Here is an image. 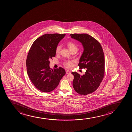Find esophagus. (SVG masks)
<instances>
[{
	"label": "esophagus",
	"mask_w": 132,
	"mask_h": 132,
	"mask_svg": "<svg viewBox=\"0 0 132 132\" xmlns=\"http://www.w3.org/2000/svg\"><path fill=\"white\" fill-rule=\"evenodd\" d=\"M70 73H71V71H70L69 70H66V74H70Z\"/></svg>",
	"instance_id": "34e87169"
}]
</instances>
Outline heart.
Wrapping results in <instances>:
<instances>
[{
	"mask_svg": "<svg viewBox=\"0 0 132 132\" xmlns=\"http://www.w3.org/2000/svg\"><path fill=\"white\" fill-rule=\"evenodd\" d=\"M67 46L72 52H77L79 50V48L74 43L69 41L67 43ZM61 46L59 45L56 47L55 52L57 54H59L60 52ZM74 61L73 60H66L63 62V65L67 68H72L73 67Z\"/></svg>",
	"mask_w": 132,
	"mask_h": 132,
	"instance_id": "b5f03b06",
	"label": "heart"
}]
</instances>
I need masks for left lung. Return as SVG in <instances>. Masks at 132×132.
Returning <instances> with one entry per match:
<instances>
[{"instance_id":"8db88e82","label":"left lung","mask_w":132,"mask_h":132,"mask_svg":"<svg viewBox=\"0 0 132 132\" xmlns=\"http://www.w3.org/2000/svg\"><path fill=\"white\" fill-rule=\"evenodd\" d=\"M72 38L82 43L84 50L78 64L79 68L86 69L81 76L76 72L73 85L76 92L86 96L93 93L100 86L105 73L104 55L100 42L86 34H71Z\"/></svg>"}]
</instances>
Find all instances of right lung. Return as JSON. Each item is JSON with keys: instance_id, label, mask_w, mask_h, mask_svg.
<instances>
[{"instance_id": "right-lung-1", "label": "right lung", "mask_w": 132, "mask_h": 132, "mask_svg": "<svg viewBox=\"0 0 132 132\" xmlns=\"http://www.w3.org/2000/svg\"><path fill=\"white\" fill-rule=\"evenodd\" d=\"M65 35L44 34L35 40L29 51L26 61L28 75L36 88L42 92L55 89L65 74L62 67L53 70L49 67V60L55 56L56 47Z\"/></svg>"}]
</instances>
